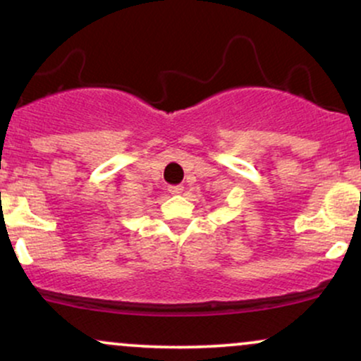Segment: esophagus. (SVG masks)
I'll use <instances>...</instances> for the list:
<instances>
[{
	"mask_svg": "<svg viewBox=\"0 0 361 361\" xmlns=\"http://www.w3.org/2000/svg\"><path fill=\"white\" fill-rule=\"evenodd\" d=\"M169 193H171V195H181V193H183V186H181V185L169 186Z\"/></svg>",
	"mask_w": 361,
	"mask_h": 361,
	"instance_id": "1",
	"label": "esophagus"
}]
</instances>
